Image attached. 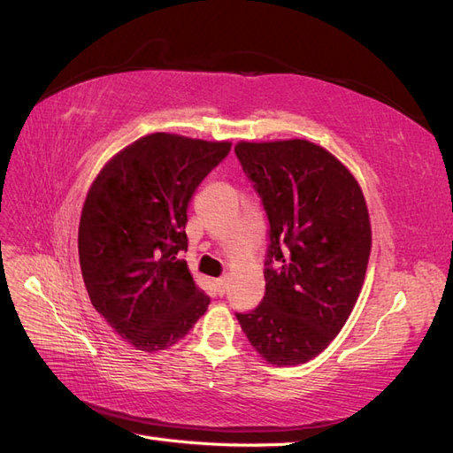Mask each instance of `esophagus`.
Returning a JSON list of instances; mask_svg holds the SVG:
<instances>
[{
	"label": "esophagus",
	"mask_w": 453,
	"mask_h": 453,
	"mask_svg": "<svg viewBox=\"0 0 453 453\" xmlns=\"http://www.w3.org/2000/svg\"><path fill=\"white\" fill-rule=\"evenodd\" d=\"M215 290H217V295L219 296H223L225 293H226V287H228V280L225 279V277H220V279H215Z\"/></svg>",
	"instance_id": "34e87169"
}]
</instances>
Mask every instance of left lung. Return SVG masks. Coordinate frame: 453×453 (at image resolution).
Listing matches in <instances>:
<instances>
[{
  "label": "left lung",
  "instance_id": "left-lung-1",
  "mask_svg": "<svg viewBox=\"0 0 453 453\" xmlns=\"http://www.w3.org/2000/svg\"><path fill=\"white\" fill-rule=\"evenodd\" d=\"M234 153L269 220L265 296L236 318L269 365L308 363L345 326L365 283L372 230L363 189L306 139L240 142Z\"/></svg>",
  "mask_w": 453,
  "mask_h": 453
}]
</instances>
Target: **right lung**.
Returning <instances> with one entry per match:
<instances>
[{
	"instance_id": "1",
	"label": "right lung",
	"mask_w": 453,
	"mask_h": 453,
	"mask_svg": "<svg viewBox=\"0 0 453 453\" xmlns=\"http://www.w3.org/2000/svg\"><path fill=\"white\" fill-rule=\"evenodd\" d=\"M228 153V142L150 134L119 150L88 189L79 223L87 293L139 350L173 347L211 303L180 254L189 201Z\"/></svg>"
}]
</instances>
